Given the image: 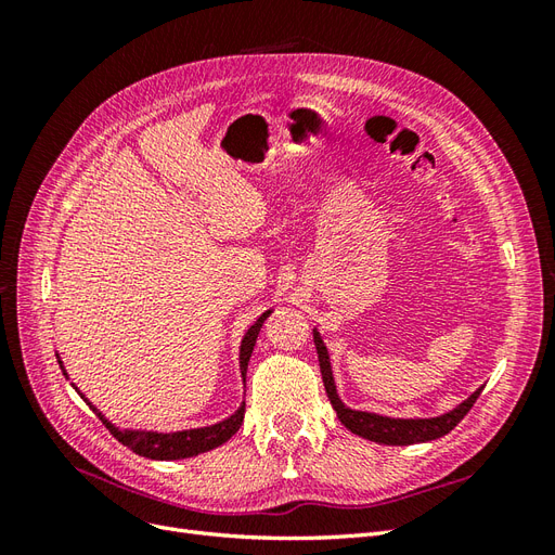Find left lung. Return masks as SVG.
Wrapping results in <instances>:
<instances>
[{
	"label": "left lung",
	"instance_id": "obj_1",
	"mask_svg": "<svg viewBox=\"0 0 555 555\" xmlns=\"http://www.w3.org/2000/svg\"><path fill=\"white\" fill-rule=\"evenodd\" d=\"M314 347H317V357H319V371H322L324 379V389L331 400V405L338 414L345 428H349L359 438H365L371 442L379 444H396V447H408V444H418V442H428V440H438L449 430L459 426L461 418L473 410L477 402L479 393L483 391L477 389L467 400H463L459 408H453L451 412L442 416H433V418H393V416H382L375 412H361V410H351L345 402L338 398V391H335V382H333V371H331V359H328V349L322 340V335L314 328Z\"/></svg>",
	"mask_w": 555,
	"mask_h": 555
}]
</instances>
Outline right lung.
Wrapping results in <instances>:
<instances>
[{"label": "right lung", "mask_w": 555, "mask_h": 555, "mask_svg": "<svg viewBox=\"0 0 555 555\" xmlns=\"http://www.w3.org/2000/svg\"><path fill=\"white\" fill-rule=\"evenodd\" d=\"M273 310H266L255 324H251L245 333V338L241 343V375L245 379V373H247V363H249V357H251V349H255L257 345V338H259V331L263 326V322L268 319V314H271ZM60 367L62 373L66 375L64 365L60 361ZM76 389V386H74ZM78 391V389H76ZM80 393V391H78ZM80 398L88 402V405L92 408V412L102 418L104 426L113 433V438L117 442H122L125 447H129L133 453H139V456H145V459H155V461H178V459H192V456H198V453L204 451H210L215 447L224 444L233 433H236L243 424V416H245V402L243 405L233 412L229 418H224V422L220 424H212V426H204V428H190V430H176V433H155V430H122L113 426L108 418L99 412L92 402L80 393Z\"/></svg>", "instance_id": "obj_1"}]
</instances>
